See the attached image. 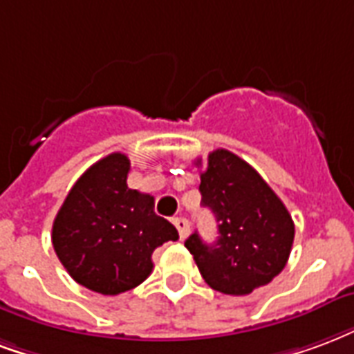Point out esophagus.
I'll use <instances>...</instances> for the list:
<instances>
[{
	"mask_svg": "<svg viewBox=\"0 0 354 354\" xmlns=\"http://www.w3.org/2000/svg\"><path fill=\"white\" fill-rule=\"evenodd\" d=\"M174 225H176L180 238L184 240V238L189 234V221H187L185 217H176V219H174Z\"/></svg>",
	"mask_w": 354,
	"mask_h": 354,
	"instance_id": "esophagus-1",
	"label": "esophagus"
}]
</instances>
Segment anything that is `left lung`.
I'll list each match as a JSON object with an SVG mask.
<instances>
[{"label": "left lung", "mask_w": 354, "mask_h": 354, "mask_svg": "<svg viewBox=\"0 0 354 354\" xmlns=\"http://www.w3.org/2000/svg\"><path fill=\"white\" fill-rule=\"evenodd\" d=\"M198 191L219 232L214 243H204L197 232L185 240L204 281L232 297L270 283L285 268L295 240L281 198L251 165L223 148L208 156Z\"/></svg>", "instance_id": "left-lung-1"}]
</instances>
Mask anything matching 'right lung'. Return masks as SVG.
<instances>
[{
    "label": "right lung",
    "instance_id": "obj_1",
    "mask_svg": "<svg viewBox=\"0 0 354 354\" xmlns=\"http://www.w3.org/2000/svg\"><path fill=\"white\" fill-rule=\"evenodd\" d=\"M131 163L111 153L78 178L52 225V245L86 289L120 295L151 274V253L178 230L153 212V197L127 187Z\"/></svg>",
    "mask_w": 354,
    "mask_h": 354
}]
</instances>
